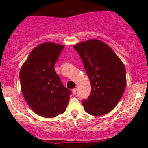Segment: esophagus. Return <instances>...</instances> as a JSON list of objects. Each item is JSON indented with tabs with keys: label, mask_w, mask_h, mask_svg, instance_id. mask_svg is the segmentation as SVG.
I'll list each match as a JSON object with an SVG mask.
<instances>
[{
	"label": "esophagus",
	"mask_w": 148,
	"mask_h": 148,
	"mask_svg": "<svg viewBox=\"0 0 148 148\" xmlns=\"http://www.w3.org/2000/svg\"><path fill=\"white\" fill-rule=\"evenodd\" d=\"M76 91H77V89L76 88H74L73 90H72V92H73V94L76 93Z\"/></svg>",
	"instance_id": "34e87169"
}]
</instances>
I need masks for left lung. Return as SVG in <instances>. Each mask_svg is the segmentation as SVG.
Returning a JSON list of instances; mask_svg holds the SVG:
<instances>
[{
    "mask_svg": "<svg viewBox=\"0 0 148 148\" xmlns=\"http://www.w3.org/2000/svg\"><path fill=\"white\" fill-rule=\"evenodd\" d=\"M79 54L92 90L84 109L92 116H102L113 110L126 87L125 66L114 51L105 43L90 39L73 46Z\"/></svg>",
    "mask_w": 148,
    "mask_h": 148,
    "instance_id": "8db88e82",
    "label": "left lung"
}]
</instances>
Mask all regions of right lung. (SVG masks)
Masks as SVG:
<instances>
[{
	"label": "right lung",
	"instance_id": "add662e5",
	"mask_svg": "<svg viewBox=\"0 0 148 148\" xmlns=\"http://www.w3.org/2000/svg\"><path fill=\"white\" fill-rule=\"evenodd\" d=\"M64 46L47 42L30 53L20 70L21 92L30 108L41 117L53 118L65 112L70 90L63 85L54 69Z\"/></svg>",
	"mask_w": 148,
	"mask_h": 148
}]
</instances>
